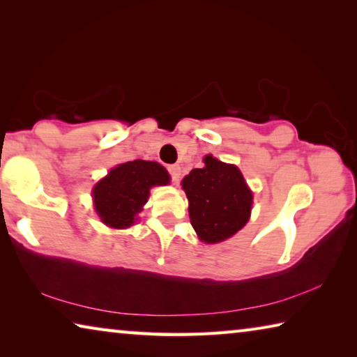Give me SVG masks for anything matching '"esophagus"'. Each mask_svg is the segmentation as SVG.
Masks as SVG:
<instances>
[{
	"label": "esophagus",
	"mask_w": 357,
	"mask_h": 357,
	"mask_svg": "<svg viewBox=\"0 0 357 357\" xmlns=\"http://www.w3.org/2000/svg\"><path fill=\"white\" fill-rule=\"evenodd\" d=\"M168 172H170V176H172L173 184H178L179 183V178H181V168H179V165L168 167Z\"/></svg>",
	"instance_id": "esophagus-1"
}]
</instances>
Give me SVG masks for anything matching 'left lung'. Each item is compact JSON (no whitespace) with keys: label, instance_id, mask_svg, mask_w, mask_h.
Here are the masks:
<instances>
[{"label":"left lung","instance_id":"8db88e82","mask_svg":"<svg viewBox=\"0 0 357 357\" xmlns=\"http://www.w3.org/2000/svg\"><path fill=\"white\" fill-rule=\"evenodd\" d=\"M193 229L204 243L225 241L250 217L252 192L238 167L204 157L203 168H193L183 179Z\"/></svg>","mask_w":357,"mask_h":357}]
</instances>
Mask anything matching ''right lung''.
<instances>
[{"mask_svg":"<svg viewBox=\"0 0 357 357\" xmlns=\"http://www.w3.org/2000/svg\"><path fill=\"white\" fill-rule=\"evenodd\" d=\"M168 181V172L157 162H126L96 184L94 208L108 227L128 228L148 202L151 187L165 185Z\"/></svg>","mask_w":357,"mask_h":357,"instance_id":"add662e5","label":"right lung"}]
</instances>
